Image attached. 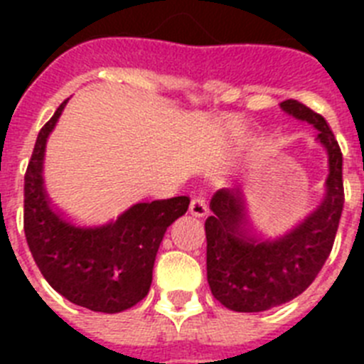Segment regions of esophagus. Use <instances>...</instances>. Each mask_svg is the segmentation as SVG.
Segmentation results:
<instances>
[{
	"mask_svg": "<svg viewBox=\"0 0 364 364\" xmlns=\"http://www.w3.org/2000/svg\"><path fill=\"white\" fill-rule=\"evenodd\" d=\"M189 211H191L193 217H205V215L210 213V208H208V202L204 200V197L200 195H195L191 198V204H189Z\"/></svg>",
	"mask_w": 364,
	"mask_h": 364,
	"instance_id": "34e87169",
	"label": "esophagus"
}]
</instances>
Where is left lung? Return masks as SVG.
<instances>
[{
	"instance_id": "obj_1",
	"label": "left lung",
	"mask_w": 364,
	"mask_h": 364,
	"mask_svg": "<svg viewBox=\"0 0 364 364\" xmlns=\"http://www.w3.org/2000/svg\"><path fill=\"white\" fill-rule=\"evenodd\" d=\"M281 107L317 129V142L326 149L330 167L326 195L294 230L264 237L247 226L239 189L215 193L210 204L213 215L204 224L208 282L213 297L233 311L269 310L306 290L332 252L343 213V153L332 129L321 114L297 100H286Z\"/></svg>"
}]
</instances>
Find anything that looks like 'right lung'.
<instances>
[{"mask_svg":"<svg viewBox=\"0 0 364 364\" xmlns=\"http://www.w3.org/2000/svg\"><path fill=\"white\" fill-rule=\"evenodd\" d=\"M67 100L41 127L25 173L23 228L45 281L67 301L92 311L118 314L142 301L164 233L188 211V197L140 202L100 226L58 213L43 188L45 144Z\"/></svg>","mask_w":364,"mask_h":364,"instance_id":"add662e5","label":"right lung"}]
</instances>
